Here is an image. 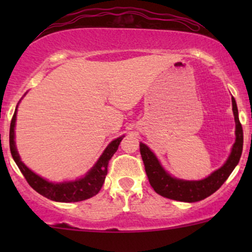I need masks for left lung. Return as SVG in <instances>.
Listing matches in <instances>:
<instances>
[{
    "instance_id": "obj_1",
    "label": "left lung",
    "mask_w": 252,
    "mask_h": 252,
    "mask_svg": "<svg viewBox=\"0 0 252 252\" xmlns=\"http://www.w3.org/2000/svg\"><path fill=\"white\" fill-rule=\"evenodd\" d=\"M232 111L236 122V141L230 155L220 168L215 170L207 178L201 179V180H182V179L174 178L164 170L162 164L160 163L149 147L142 142L140 143V152L147 176L158 194L176 201L195 202L207 198L213 194L217 189H219V187L226 181V179L238 164L243 150V129L239 122L238 109H237L236 100L233 97Z\"/></svg>"
}]
</instances>
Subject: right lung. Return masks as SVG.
<instances>
[{
	"label": "right lung",
	"mask_w": 252,
	"mask_h": 252,
	"mask_svg": "<svg viewBox=\"0 0 252 252\" xmlns=\"http://www.w3.org/2000/svg\"><path fill=\"white\" fill-rule=\"evenodd\" d=\"M16 112L17 105L14 112V116L10 122L9 130V146L10 153L13 156L14 161L21 170V173L27 180L28 184L33 189H35L39 194L46 196L47 199L58 202H77L86 200L91 196L96 195L102 189L105 176L108 174V164L112 155L117 152L118 146L121 141L123 140L124 136L111 141L108 144L103 154L98 158V161L94 163V166L86 173L83 178L77 179L72 181H63V182H52L41 178L40 175L35 174L33 170L28 168L26 164L21 161L19 153H17L15 146V122H16Z\"/></svg>",
	"instance_id": "add662e5"
}]
</instances>
